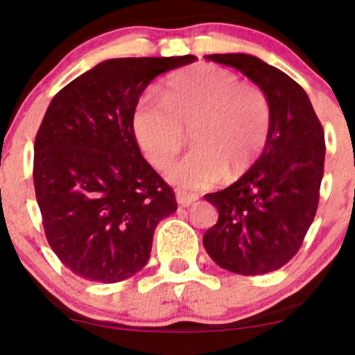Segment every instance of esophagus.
Returning <instances> with one entry per match:
<instances>
[{"label":"esophagus","mask_w":355,"mask_h":355,"mask_svg":"<svg viewBox=\"0 0 355 355\" xmlns=\"http://www.w3.org/2000/svg\"><path fill=\"white\" fill-rule=\"evenodd\" d=\"M197 200H198V195H195V193H182V191L180 193H177V202H178V205H182V207H189Z\"/></svg>","instance_id":"1"}]
</instances>
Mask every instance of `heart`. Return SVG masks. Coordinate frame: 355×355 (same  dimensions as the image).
Listing matches in <instances>:
<instances>
[{"label": "heart", "mask_w": 355, "mask_h": 355, "mask_svg": "<svg viewBox=\"0 0 355 355\" xmlns=\"http://www.w3.org/2000/svg\"><path fill=\"white\" fill-rule=\"evenodd\" d=\"M162 98L144 95L137 101L133 135L150 164L162 170L190 132L195 148L166 173L183 191L205 190L225 175L240 177L267 144L272 112L266 93L225 68L203 63L175 73L162 87Z\"/></svg>", "instance_id": "1"}]
</instances>
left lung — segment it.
<instances>
[{"label":"left lung","mask_w":355,"mask_h":355,"mask_svg":"<svg viewBox=\"0 0 355 355\" xmlns=\"http://www.w3.org/2000/svg\"><path fill=\"white\" fill-rule=\"evenodd\" d=\"M205 58L243 73L270 103L262 155L237 182L205 195L218 220L203 235L218 267L262 275L284 267L312 225L324 177V130L304 88L279 68L247 53Z\"/></svg>","instance_id":"8db88e82"}]
</instances>
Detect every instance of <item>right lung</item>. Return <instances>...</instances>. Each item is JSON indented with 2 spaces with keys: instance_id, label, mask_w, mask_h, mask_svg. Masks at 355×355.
Wrapping results in <instances>:
<instances>
[{
  "instance_id": "1",
  "label": "right lung",
  "mask_w": 355,
  "mask_h": 355,
  "mask_svg": "<svg viewBox=\"0 0 355 355\" xmlns=\"http://www.w3.org/2000/svg\"><path fill=\"white\" fill-rule=\"evenodd\" d=\"M197 56L113 58L55 95L35 140L33 180L44 234L64 267L115 284L146 266L153 232L177 210L141 157L132 113L162 73Z\"/></svg>"
}]
</instances>
